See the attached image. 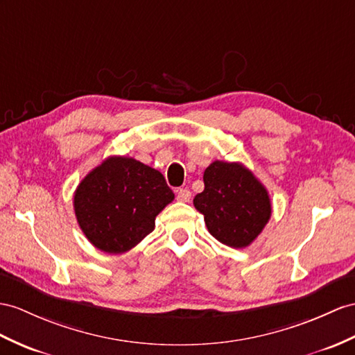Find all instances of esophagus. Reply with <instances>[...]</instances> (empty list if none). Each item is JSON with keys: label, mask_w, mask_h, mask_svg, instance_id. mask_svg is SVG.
Wrapping results in <instances>:
<instances>
[{"label": "esophagus", "mask_w": 355, "mask_h": 355, "mask_svg": "<svg viewBox=\"0 0 355 355\" xmlns=\"http://www.w3.org/2000/svg\"><path fill=\"white\" fill-rule=\"evenodd\" d=\"M176 198L179 202H189V198H191V191L187 188H179L176 191Z\"/></svg>", "instance_id": "esophagus-1"}]
</instances>
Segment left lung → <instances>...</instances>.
Wrapping results in <instances>:
<instances>
[{
    "label": "left lung",
    "mask_w": 355,
    "mask_h": 355,
    "mask_svg": "<svg viewBox=\"0 0 355 355\" xmlns=\"http://www.w3.org/2000/svg\"><path fill=\"white\" fill-rule=\"evenodd\" d=\"M205 189L194 197L206 227L221 244L248 247L271 217L266 188L239 162L214 161L205 170Z\"/></svg>",
    "instance_id": "8db88e82"
}]
</instances>
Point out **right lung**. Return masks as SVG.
I'll use <instances>...</instances> for the list:
<instances>
[{"instance_id": "obj_1", "label": "right lung", "mask_w": 355, "mask_h": 355, "mask_svg": "<svg viewBox=\"0 0 355 355\" xmlns=\"http://www.w3.org/2000/svg\"><path fill=\"white\" fill-rule=\"evenodd\" d=\"M173 198L158 170L134 158L110 157L78 185L73 209L94 247L120 254L149 235L157 215Z\"/></svg>"}]
</instances>
